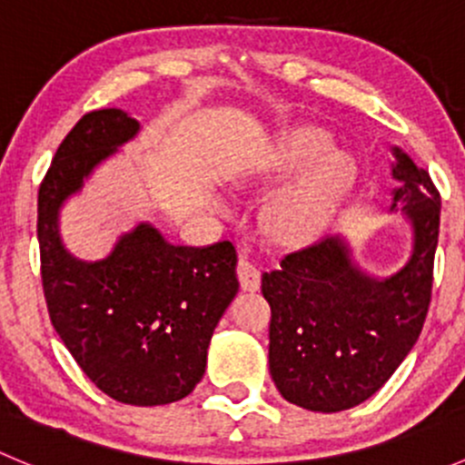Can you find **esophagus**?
<instances>
[{
    "mask_svg": "<svg viewBox=\"0 0 465 465\" xmlns=\"http://www.w3.org/2000/svg\"><path fill=\"white\" fill-rule=\"evenodd\" d=\"M238 281H241V288L245 292H256L261 288L259 267L252 265L247 256H241V261H238Z\"/></svg>",
    "mask_w": 465,
    "mask_h": 465,
    "instance_id": "34e87169",
    "label": "esophagus"
}]
</instances>
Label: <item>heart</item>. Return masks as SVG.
<instances>
[{"instance_id":"heart-1","label":"heart","mask_w":465,"mask_h":465,"mask_svg":"<svg viewBox=\"0 0 465 465\" xmlns=\"http://www.w3.org/2000/svg\"><path fill=\"white\" fill-rule=\"evenodd\" d=\"M322 134H303L285 145L279 159V173H290L311 162L322 150H326ZM355 180V166L346 154L323 153L306 168L302 177L288 191L274 200L270 209V223L274 232L285 241H308L315 236L346 195Z\"/></svg>"}]
</instances>
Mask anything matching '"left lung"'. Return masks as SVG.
Masks as SVG:
<instances>
[{"instance_id": "1", "label": "left lung", "mask_w": 465, "mask_h": 465, "mask_svg": "<svg viewBox=\"0 0 465 465\" xmlns=\"http://www.w3.org/2000/svg\"><path fill=\"white\" fill-rule=\"evenodd\" d=\"M389 211H402L411 250L393 274L369 276L349 238L332 236L262 274L272 308L270 373L281 396L322 414L369 401L423 331L432 294L440 198L428 171L391 145Z\"/></svg>"}]
</instances>
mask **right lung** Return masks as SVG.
I'll list each match as a JSON object with an SVG mask.
<instances>
[{"mask_svg": "<svg viewBox=\"0 0 465 465\" xmlns=\"http://www.w3.org/2000/svg\"><path fill=\"white\" fill-rule=\"evenodd\" d=\"M142 125L124 110H96L64 137L37 193L42 285L55 332L85 376L125 405H168L204 376L206 351L238 292L229 241L171 245L150 223L83 261L60 236V211Z\"/></svg>", "mask_w": 465, "mask_h": 465, "instance_id": "add662e5", "label": "right lung"}]
</instances>
